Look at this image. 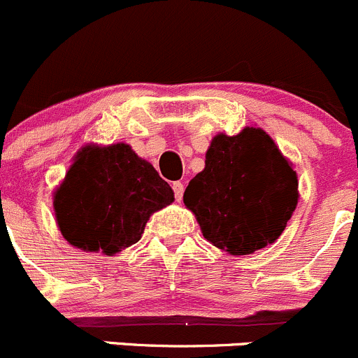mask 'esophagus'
Wrapping results in <instances>:
<instances>
[{
    "label": "esophagus",
    "mask_w": 358,
    "mask_h": 358,
    "mask_svg": "<svg viewBox=\"0 0 358 358\" xmlns=\"http://www.w3.org/2000/svg\"><path fill=\"white\" fill-rule=\"evenodd\" d=\"M172 189H174V194H176V200H180V198H182V194H184V184L182 182H174L172 184Z\"/></svg>",
    "instance_id": "esophagus-1"
}]
</instances>
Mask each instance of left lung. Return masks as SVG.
<instances>
[{"label": "left lung", "instance_id": "obj_1", "mask_svg": "<svg viewBox=\"0 0 358 358\" xmlns=\"http://www.w3.org/2000/svg\"><path fill=\"white\" fill-rule=\"evenodd\" d=\"M298 176L263 129L217 134L205 169L184 191V205L212 245L245 256L273 243L298 205Z\"/></svg>", "mask_w": 358, "mask_h": 358}]
</instances>
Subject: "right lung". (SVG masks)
Instances as JSON below:
<instances>
[{
    "label": "right lung",
    "instance_id": "obj_1",
    "mask_svg": "<svg viewBox=\"0 0 358 358\" xmlns=\"http://www.w3.org/2000/svg\"><path fill=\"white\" fill-rule=\"evenodd\" d=\"M174 191L129 144L85 146L54 196L57 224L71 245L115 256L139 242L153 212Z\"/></svg>",
    "mask_w": 358,
    "mask_h": 358
}]
</instances>
